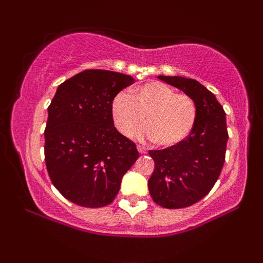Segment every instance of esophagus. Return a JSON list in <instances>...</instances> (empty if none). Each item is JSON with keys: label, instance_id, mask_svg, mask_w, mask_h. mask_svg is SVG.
Listing matches in <instances>:
<instances>
[{"label": "esophagus", "instance_id": "1", "mask_svg": "<svg viewBox=\"0 0 263 263\" xmlns=\"http://www.w3.org/2000/svg\"><path fill=\"white\" fill-rule=\"evenodd\" d=\"M137 149H138V152L141 153V155H143V153H146V148H144L143 146H140V144H138V146H137Z\"/></svg>", "mask_w": 263, "mask_h": 263}]
</instances>
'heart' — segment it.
I'll return each instance as SVG.
<instances>
[{
	"instance_id": "obj_1",
	"label": "heart",
	"mask_w": 263,
	"mask_h": 263,
	"mask_svg": "<svg viewBox=\"0 0 263 263\" xmlns=\"http://www.w3.org/2000/svg\"><path fill=\"white\" fill-rule=\"evenodd\" d=\"M111 117L123 136L138 132L159 147H173L190 135L197 121V106L186 93H178L167 84L151 81L136 87L129 95L120 91L110 105Z\"/></svg>"
}]
</instances>
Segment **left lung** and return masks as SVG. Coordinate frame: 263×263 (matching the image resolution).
I'll return each instance as SVG.
<instances>
[{
	"label": "left lung",
	"instance_id": "1",
	"mask_svg": "<svg viewBox=\"0 0 263 263\" xmlns=\"http://www.w3.org/2000/svg\"><path fill=\"white\" fill-rule=\"evenodd\" d=\"M158 79L182 90L197 106L195 126L185 140L148 152L155 161L148 179L151 197L165 209H180L201 200L221 173L229 138L226 116L215 95L199 81L164 75Z\"/></svg>",
	"mask_w": 263,
	"mask_h": 263
}]
</instances>
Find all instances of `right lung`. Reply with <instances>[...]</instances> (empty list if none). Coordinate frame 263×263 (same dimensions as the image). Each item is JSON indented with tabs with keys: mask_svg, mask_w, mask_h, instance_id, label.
Instances as JSON below:
<instances>
[{
	"mask_svg": "<svg viewBox=\"0 0 263 263\" xmlns=\"http://www.w3.org/2000/svg\"><path fill=\"white\" fill-rule=\"evenodd\" d=\"M134 83L129 75L90 69L57 89L48 107L44 157L53 185L71 203H112L140 157L134 142L114 126L110 111L114 96Z\"/></svg>",
	"mask_w": 263,
	"mask_h": 263,
	"instance_id": "1",
	"label": "right lung"
}]
</instances>
